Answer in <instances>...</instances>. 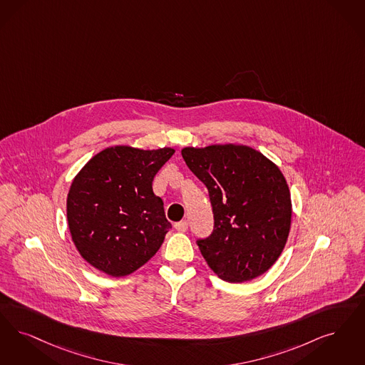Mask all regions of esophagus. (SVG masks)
<instances>
[{
    "instance_id": "1",
    "label": "esophagus",
    "mask_w": 365,
    "mask_h": 365,
    "mask_svg": "<svg viewBox=\"0 0 365 365\" xmlns=\"http://www.w3.org/2000/svg\"><path fill=\"white\" fill-rule=\"evenodd\" d=\"M174 227H175L176 231H179V232H186L187 228H189V222L186 220H182V221L176 222Z\"/></svg>"
}]
</instances>
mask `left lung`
I'll use <instances>...</instances> for the list:
<instances>
[{"label": "left lung", "instance_id": "1", "mask_svg": "<svg viewBox=\"0 0 365 365\" xmlns=\"http://www.w3.org/2000/svg\"><path fill=\"white\" fill-rule=\"evenodd\" d=\"M182 156L207 187L213 207V234L198 240L209 267L228 282L267 272L291 231V191L277 164L237 144L185 146Z\"/></svg>", "mask_w": 365, "mask_h": 365}]
</instances>
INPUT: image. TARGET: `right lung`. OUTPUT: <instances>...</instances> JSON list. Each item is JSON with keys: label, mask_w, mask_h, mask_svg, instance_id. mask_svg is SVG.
Listing matches in <instances>:
<instances>
[{"label": "right lung", "mask_w": 365, "mask_h": 365, "mask_svg": "<svg viewBox=\"0 0 365 365\" xmlns=\"http://www.w3.org/2000/svg\"><path fill=\"white\" fill-rule=\"evenodd\" d=\"M174 148H106L74 176L66 217L74 246L95 269L128 276L161 247L171 224L152 180Z\"/></svg>", "instance_id": "right-lung-1"}]
</instances>
